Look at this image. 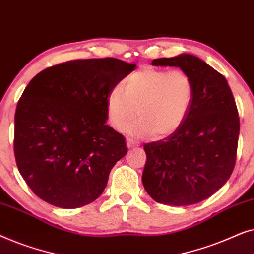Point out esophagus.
Instances as JSON below:
<instances>
[{
	"mask_svg": "<svg viewBox=\"0 0 254 254\" xmlns=\"http://www.w3.org/2000/svg\"><path fill=\"white\" fill-rule=\"evenodd\" d=\"M136 145H137L136 142H134L133 140H130V138H127V147H128V148L136 147Z\"/></svg>",
	"mask_w": 254,
	"mask_h": 254,
	"instance_id": "obj_1",
	"label": "esophagus"
}]
</instances>
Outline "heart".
Masks as SVG:
<instances>
[{
  "label": "heart",
  "mask_w": 254,
  "mask_h": 254,
  "mask_svg": "<svg viewBox=\"0 0 254 254\" xmlns=\"http://www.w3.org/2000/svg\"><path fill=\"white\" fill-rule=\"evenodd\" d=\"M194 84L184 70L142 67L128 75L123 91L113 89L106 97V116L111 126L123 130L135 114L139 119L125 131L133 137L163 138L179 129L189 116Z\"/></svg>",
  "instance_id": "1"
}]
</instances>
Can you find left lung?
<instances>
[{
  "mask_svg": "<svg viewBox=\"0 0 254 254\" xmlns=\"http://www.w3.org/2000/svg\"><path fill=\"white\" fill-rule=\"evenodd\" d=\"M178 67L194 84L189 116L179 129L143 145L144 190L156 202L190 206L206 200L230 178L237 154L239 117L227 79L190 54L152 60Z\"/></svg>",
  "mask_w": 254,
  "mask_h": 254,
  "instance_id": "1",
  "label": "left lung"
}]
</instances>
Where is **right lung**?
I'll use <instances>...</instances> for the list:
<instances>
[{
    "label": "right lung",
    "mask_w": 254,
    "mask_h": 254,
    "mask_svg": "<svg viewBox=\"0 0 254 254\" xmlns=\"http://www.w3.org/2000/svg\"><path fill=\"white\" fill-rule=\"evenodd\" d=\"M136 64L114 58L72 60L40 71L15 114L16 164L32 192L72 209L95 201L126 140L106 125V97Z\"/></svg>",
    "instance_id": "1"
}]
</instances>
